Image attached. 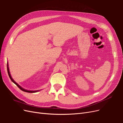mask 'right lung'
<instances>
[{
	"instance_id": "right-lung-1",
	"label": "right lung",
	"mask_w": 123,
	"mask_h": 123,
	"mask_svg": "<svg viewBox=\"0 0 123 123\" xmlns=\"http://www.w3.org/2000/svg\"><path fill=\"white\" fill-rule=\"evenodd\" d=\"M7 73H8V76H9V77H10V79H11V80H12V81L13 82V83H14L21 90H22V91H24V92H31H31H38V91H39L40 90H37V91H28V90H25V89H24L23 88H22V87H21V86H20L19 84L17 83H16L14 80H13V79H12V77H11V74H10V71H9V68H8V63H7Z\"/></svg>"
}]
</instances>
